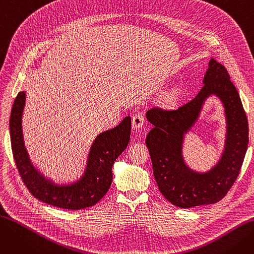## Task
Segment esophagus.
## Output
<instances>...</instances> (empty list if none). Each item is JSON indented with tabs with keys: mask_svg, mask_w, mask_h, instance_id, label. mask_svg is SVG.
<instances>
[{
	"mask_svg": "<svg viewBox=\"0 0 254 254\" xmlns=\"http://www.w3.org/2000/svg\"><path fill=\"white\" fill-rule=\"evenodd\" d=\"M145 124V118L143 117V115L141 114H137L135 116H132V119H131V127L134 129H137V128H140L143 127V125Z\"/></svg>",
	"mask_w": 254,
	"mask_h": 254,
	"instance_id": "1",
	"label": "esophagus"
}]
</instances>
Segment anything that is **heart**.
Returning a JSON list of instances; mask_svg holds the SVG:
<instances>
[{
    "mask_svg": "<svg viewBox=\"0 0 254 254\" xmlns=\"http://www.w3.org/2000/svg\"><path fill=\"white\" fill-rule=\"evenodd\" d=\"M177 97H178V92L177 91H173L171 95H170L169 100H170V102H174V101H176Z\"/></svg>",
    "mask_w": 254,
    "mask_h": 254,
    "instance_id": "heart-1",
    "label": "heart"
}]
</instances>
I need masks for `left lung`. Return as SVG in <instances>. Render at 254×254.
Masks as SVG:
<instances>
[{
  "instance_id": "obj_1",
  "label": "left lung",
  "mask_w": 254,
  "mask_h": 254,
  "mask_svg": "<svg viewBox=\"0 0 254 254\" xmlns=\"http://www.w3.org/2000/svg\"><path fill=\"white\" fill-rule=\"evenodd\" d=\"M204 86L177 110L152 108L146 113L154 126L146 138L153 175L163 195L180 208L215 204L225 196L239 176L248 147V122L239 92L225 66L212 59ZM211 94L224 103L228 130L226 147L219 164L207 173H197L184 164L183 134L196 120L201 105Z\"/></svg>"
}]
</instances>
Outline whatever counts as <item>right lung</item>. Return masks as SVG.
Masks as SVG:
<instances>
[{
  "instance_id": "right-lung-1",
  "label": "right lung",
  "mask_w": 254,
  "mask_h": 254,
  "mask_svg": "<svg viewBox=\"0 0 254 254\" xmlns=\"http://www.w3.org/2000/svg\"><path fill=\"white\" fill-rule=\"evenodd\" d=\"M24 102L25 92L20 91L13 104L9 125L13 157L26 189L40 201L62 209L79 210L96 205L109 190L112 166L129 142L130 117L127 116L117 127L96 138L81 179L73 184L58 185L45 179L31 164L21 129Z\"/></svg>"
}]
</instances>
